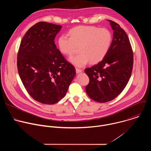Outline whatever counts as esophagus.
<instances>
[{"instance_id": "1", "label": "esophagus", "mask_w": 151, "mask_h": 151, "mask_svg": "<svg viewBox=\"0 0 151 151\" xmlns=\"http://www.w3.org/2000/svg\"><path fill=\"white\" fill-rule=\"evenodd\" d=\"M82 72V69H76V73H81Z\"/></svg>"}]
</instances>
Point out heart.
<instances>
[{
  "mask_svg": "<svg viewBox=\"0 0 151 151\" xmlns=\"http://www.w3.org/2000/svg\"><path fill=\"white\" fill-rule=\"evenodd\" d=\"M67 35L62 34L57 39L60 52L72 55L78 47L79 53L69 61L76 67L81 68L89 61L96 64L101 61L108 52L112 40L111 32L106 28L81 26L70 29Z\"/></svg>",
  "mask_w": 151,
  "mask_h": 151,
  "instance_id": "b5f03b06",
  "label": "heart"
}]
</instances>
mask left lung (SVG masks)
<instances>
[{
  "mask_svg": "<svg viewBox=\"0 0 151 151\" xmlns=\"http://www.w3.org/2000/svg\"><path fill=\"white\" fill-rule=\"evenodd\" d=\"M114 30L110 49L98 64L84 70L90 79L85 90L93 100L106 103L116 98L126 87L133 66V52L125 32L107 20Z\"/></svg>",
  "mask_w": 151,
  "mask_h": 151,
  "instance_id": "1",
  "label": "left lung"
}]
</instances>
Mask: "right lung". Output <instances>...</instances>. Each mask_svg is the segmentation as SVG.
<instances>
[{"mask_svg": "<svg viewBox=\"0 0 151 151\" xmlns=\"http://www.w3.org/2000/svg\"><path fill=\"white\" fill-rule=\"evenodd\" d=\"M62 26L39 22L21 41L17 69L27 93L36 101L53 104L65 96L76 75L72 64L57 48L54 39Z\"/></svg>", "mask_w": 151, "mask_h": 151, "instance_id": "obj_1", "label": "right lung"}]
</instances>
